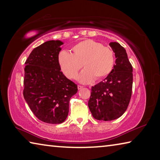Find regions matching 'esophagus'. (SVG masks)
Returning a JSON list of instances; mask_svg holds the SVG:
<instances>
[{"instance_id":"esophagus-1","label":"esophagus","mask_w":160,"mask_h":160,"mask_svg":"<svg viewBox=\"0 0 160 160\" xmlns=\"http://www.w3.org/2000/svg\"><path fill=\"white\" fill-rule=\"evenodd\" d=\"M83 88V86H81V85H78V90H81Z\"/></svg>"}]
</instances>
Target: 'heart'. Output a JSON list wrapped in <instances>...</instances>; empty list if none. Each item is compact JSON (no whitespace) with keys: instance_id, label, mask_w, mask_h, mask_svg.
Wrapping results in <instances>:
<instances>
[{"instance_id":"heart-1","label":"heart","mask_w":160,"mask_h":160,"mask_svg":"<svg viewBox=\"0 0 160 160\" xmlns=\"http://www.w3.org/2000/svg\"><path fill=\"white\" fill-rule=\"evenodd\" d=\"M71 51L72 54L61 51L58 57L62 72L70 79L76 78L82 66L85 69L78 77L82 83H89L94 79H104L114 67V52L109 47H103L99 42L83 40L72 46Z\"/></svg>"}]
</instances>
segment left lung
Returning a JSON list of instances; mask_svg holds the SVG:
<instances>
[{"instance_id":"obj_1","label":"left lung","mask_w":160,"mask_h":160,"mask_svg":"<svg viewBox=\"0 0 160 160\" xmlns=\"http://www.w3.org/2000/svg\"><path fill=\"white\" fill-rule=\"evenodd\" d=\"M109 46L115 53L116 64L104 81L92 87L88 101L92 115L99 121H112L122 116L132 94V67L126 49L117 42Z\"/></svg>"}]
</instances>
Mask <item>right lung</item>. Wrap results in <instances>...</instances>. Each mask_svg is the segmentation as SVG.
I'll list each match as a JSON object with an SVG mask.
<instances>
[{"instance_id": "1", "label": "right lung", "mask_w": 160, "mask_h": 160, "mask_svg": "<svg viewBox=\"0 0 160 160\" xmlns=\"http://www.w3.org/2000/svg\"><path fill=\"white\" fill-rule=\"evenodd\" d=\"M59 40H51L34 48L26 60L23 95L35 116L43 122L58 124L66 120L69 102L77 93L76 84L61 71Z\"/></svg>"}]
</instances>
